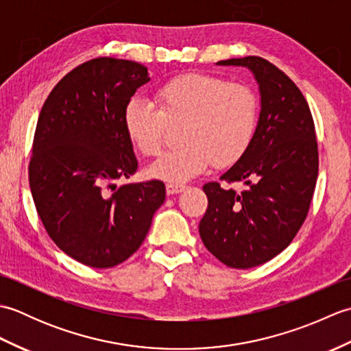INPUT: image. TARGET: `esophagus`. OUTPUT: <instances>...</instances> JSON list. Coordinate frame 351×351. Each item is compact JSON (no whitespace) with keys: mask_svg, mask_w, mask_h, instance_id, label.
I'll return each mask as SVG.
<instances>
[{"mask_svg":"<svg viewBox=\"0 0 351 351\" xmlns=\"http://www.w3.org/2000/svg\"><path fill=\"white\" fill-rule=\"evenodd\" d=\"M185 189H187V185H184V184L169 182V184L166 185V191H167V195H178V193H182Z\"/></svg>","mask_w":351,"mask_h":351,"instance_id":"34e87169","label":"esophagus"}]
</instances>
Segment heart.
I'll return each mask as SVG.
<instances>
[{"label": "heart", "instance_id": "1", "mask_svg": "<svg viewBox=\"0 0 351 351\" xmlns=\"http://www.w3.org/2000/svg\"><path fill=\"white\" fill-rule=\"evenodd\" d=\"M156 107L134 98L123 110L130 143L145 156L160 152L168 123H182L181 147L147 169L167 182L189 181L210 169L234 166L249 152L259 123V96L249 84L204 72L176 75L155 90Z\"/></svg>", "mask_w": 351, "mask_h": 351}]
</instances>
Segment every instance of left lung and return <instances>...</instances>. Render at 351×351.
I'll return each mask as SVG.
<instances>
[{"instance_id":"left-lung-1","label":"left lung","mask_w":351,"mask_h":351,"mask_svg":"<svg viewBox=\"0 0 351 351\" xmlns=\"http://www.w3.org/2000/svg\"><path fill=\"white\" fill-rule=\"evenodd\" d=\"M245 66L261 92V113L249 152L220 180L244 182L237 193L208 182L206 213L199 223L205 247L232 268H252L285 250L309 213L318 176L315 125L300 88L265 58L221 60Z\"/></svg>"}]
</instances>
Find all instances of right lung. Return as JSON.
Masks as SVG:
<instances>
[{
	"mask_svg": "<svg viewBox=\"0 0 351 351\" xmlns=\"http://www.w3.org/2000/svg\"><path fill=\"white\" fill-rule=\"evenodd\" d=\"M147 81L137 62L93 58L58 81L37 119L28 166L37 214L58 249L88 267L128 259L166 199L156 180L114 185L137 171L123 110Z\"/></svg>",
	"mask_w": 351,
	"mask_h": 351,
	"instance_id": "right-lung-1",
	"label": "right lung"
}]
</instances>
